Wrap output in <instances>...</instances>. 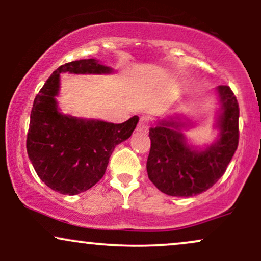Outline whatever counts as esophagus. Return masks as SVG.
I'll use <instances>...</instances> for the list:
<instances>
[{
	"label": "esophagus",
	"mask_w": 261,
	"mask_h": 261,
	"mask_svg": "<svg viewBox=\"0 0 261 261\" xmlns=\"http://www.w3.org/2000/svg\"><path fill=\"white\" fill-rule=\"evenodd\" d=\"M149 128V120L147 118H141L140 121H139V125H137V128L136 130L139 131V133H147Z\"/></svg>",
	"instance_id": "obj_1"
}]
</instances>
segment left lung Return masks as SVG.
<instances>
[{
  "instance_id": "left-lung-1",
  "label": "left lung",
  "mask_w": 261,
  "mask_h": 261,
  "mask_svg": "<svg viewBox=\"0 0 261 261\" xmlns=\"http://www.w3.org/2000/svg\"><path fill=\"white\" fill-rule=\"evenodd\" d=\"M217 139L197 147L188 142L182 128L191 124L180 115L162 119L149 128L151 149L147 160L148 178L162 193L189 197L201 194L226 172L238 147L239 108L228 86L217 87Z\"/></svg>"
}]
</instances>
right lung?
<instances>
[{"instance_id": "1", "label": "right lung", "mask_w": 261, "mask_h": 261, "mask_svg": "<svg viewBox=\"0 0 261 261\" xmlns=\"http://www.w3.org/2000/svg\"><path fill=\"white\" fill-rule=\"evenodd\" d=\"M110 74L114 70L95 59L60 66L35 97L27 152L39 178L64 195H77L103 178L116 145L127 140L139 122L135 115L122 124L83 119L61 113L56 97L60 73Z\"/></svg>"}]
</instances>
